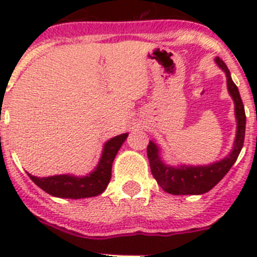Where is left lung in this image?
<instances>
[{
	"label": "left lung",
	"mask_w": 257,
	"mask_h": 257,
	"mask_svg": "<svg viewBox=\"0 0 257 257\" xmlns=\"http://www.w3.org/2000/svg\"><path fill=\"white\" fill-rule=\"evenodd\" d=\"M220 68L226 73V82H228L229 94L231 95L235 104V115H237V136L233 152L222 161L208 166H197V167H188L181 166L179 169H174L170 166H166L161 161L158 156V148L154 143L149 142L147 154H148L149 163H151V171L158 185L165 192L170 194H203L212 189L220 180H221L231 166L234 165L239 156L244 142V133H246V113L244 106L240 99L239 91L235 83L230 77L228 67L220 58L215 59Z\"/></svg>",
	"instance_id": "1"
}]
</instances>
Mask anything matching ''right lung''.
Instances as JSON below:
<instances>
[{
	"mask_svg": "<svg viewBox=\"0 0 257 257\" xmlns=\"http://www.w3.org/2000/svg\"><path fill=\"white\" fill-rule=\"evenodd\" d=\"M126 138L127 134H122L106 142L100 162L97 165L96 170L90 174V176L74 178L69 175H58L50 178H36L28 174L29 178L37 187L51 196L73 199L97 196L108 187L112 176V163Z\"/></svg>",
	"mask_w": 257,
	"mask_h": 257,
	"instance_id": "right-lung-1",
	"label": "right lung"
}]
</instances>
